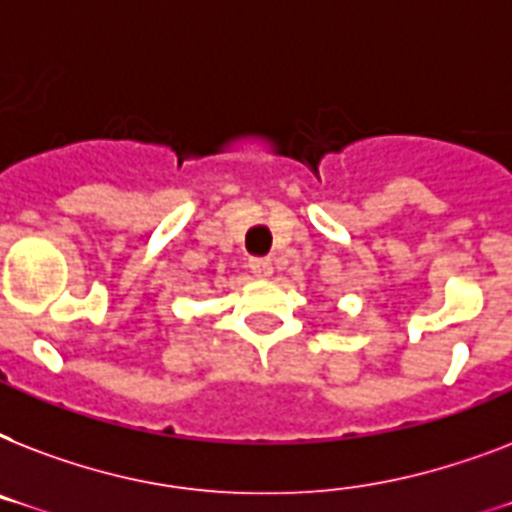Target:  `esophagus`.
Masks as SVG:
<instances>
[{"instance_id": "obj_1", "label": "esophagus", "mask_w": 512, "mask_h": 512, "mask_svg": "<svg viewBox=\"0 0 512 512\" xmlns=\"http://www.w3.org/2000/svg\"><path fill=\"white\" fill-rule=\"evenodd\" d=\"M249 271L255 273V276H260V279H268L273 273V263L268 257H252V260H249Z\"/></svg>"}]
</instances>
